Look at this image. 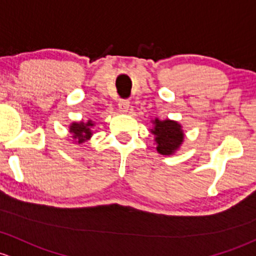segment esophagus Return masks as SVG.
<instances>
[{
	"label": "esophagus",
	"mask_w": 256,
	"mask_h": 256,
	"mask_svg": "<svg viewBox=\"0 0 256 256\" xmlns=\"http://www.w3.org/2000/svg\"><path fill=\"white\" fill-rule=\"evenodd\" d=\"M128 108H129L128 100H120V101L118 102V110H120V113L128 112Z\"/></svg>",
	"instance_id": "1"
}]
</instances>
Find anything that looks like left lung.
<instances>
[{
    "label": "left lung",
    "instance_id": "1",
    "mask_svg": "<svg viewBox=\"0 0 256 256\" xmlns=\"http://www.w3.org/2000/svg\"><path fill=\"white\" fill-rule=\"evenodd\" d=\"M152 123L154 128L152 129V133L155 136L158 152L162 155H172L182 144L185 136L181 124L176 120H160L159 118H155Z\"/></svg>",
    "mask_w": 256,
    "mask_h": 256
}]
</instances>
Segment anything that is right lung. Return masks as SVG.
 Here are the masks:
<instances>
[{
	"label": "right lung",
	"instance_id": "add662e5",
	"mask_svg": "<svg viewBox=\"0 0 256 256\" xmlns=\"http://www.w3.org/2000/svg\"><path fill=\"white\" fill-rule=\"evenodd\" d=\"M94 123L91 120L88 122H74L70 124L69 132L72 134V138L76 139L78 144L85 143L92 136V127Z\"/></svg>",
	"mask_w": 256,
	"mask_h": 256
}]
</instances>
